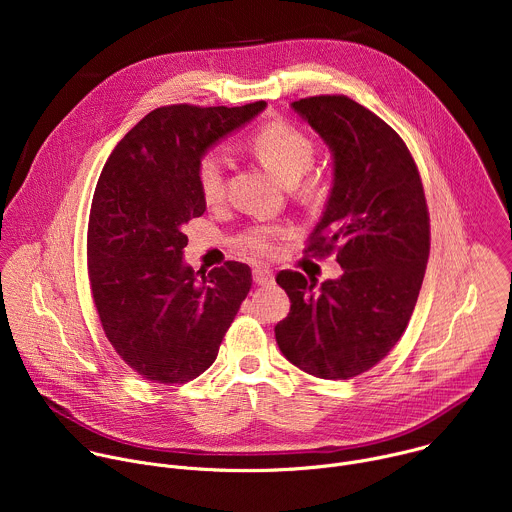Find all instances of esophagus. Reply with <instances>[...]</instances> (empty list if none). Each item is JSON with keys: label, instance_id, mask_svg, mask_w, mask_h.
I'll list each match as a JSON object with an SVG mask.
<instances>
[{"label": "esophagus", "instance_id": "34e87169", "mask_svg": "<svg viewBox=\"0 0 512 512\" xmlns=\"http://www.w3.org/2000/svg\"><path fill=\"white\" fill-rule=\"evenodd\" d=\"M253 281L257 285H273L275 283V275L269 267H255L253 269Z\"/></svg>", "mask_w": 512, "mask_h": 512}]
</instances>
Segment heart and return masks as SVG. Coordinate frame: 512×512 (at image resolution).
<instances>
[{
    "label": "heart",
    "mask_w": 512,
    "mask_h": 512,
    "mask_svg": "<svg viewBox=\"0 0 512 512\" xmlns=\"http://www.w3.org/2000/svg\"><path fill=\"white\" fill-rule=\"evenodd\" d=\"M251 150L263 168L283 184H296L312 166L314 143L308 135L285 123H269L251 137ZM198 188L208 204L221 202L225 194V168L218 154H208L198 164ZM281 229L257 225L249 229L241 243L257 257H269Z\"/></svg>",
    "instance_id": "obj_1"
}]
</instances>
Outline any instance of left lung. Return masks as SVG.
Returning a JSON list of instances; mask_svg holds the SVG:
<instances>
[{
    "mask_svg": "<svg viewBox=\"0 0 512 512\" xmlns=\"http://www.w3.org/2000/svg\"><path fill=\"white\" fill-rule=\"evenodd\" d=\"M328 145L332 188L308 251L338 247L342 275L281 271L291 302L275 326L281 354L318 379H352L397 344L413 314L427 257L429 214L417 166L381 117L342 95L291 103Z\"/></svg>",
    "mask_w": 512,
    "mask_h": 512,
    "instance_id": "1",
    "label": "left lung"
}]
</instances>
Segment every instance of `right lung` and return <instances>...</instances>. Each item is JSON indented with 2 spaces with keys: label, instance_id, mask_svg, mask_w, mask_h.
I'll use <instances>...</instances> for the list:
<instances>
[{
  "label": "right lung",
  "instance_id": "obj_1",
  "mask_svg": "<svg viewBox=\"0 0 512 512\" xmlns=\"http://www.w3.org/2000/svg\"><path fill=\"white\" fill-rule=\"evenodd\" d=\"M265 107H160L115 145L99 176L87 235L93 300L115 352L143 379L202 375L249 294V265L200 273L184 261V225L206 210L200 160Z\"/></svg>",
  "mask_w": 512,
  "mask_h": 512
}]
</instances>
